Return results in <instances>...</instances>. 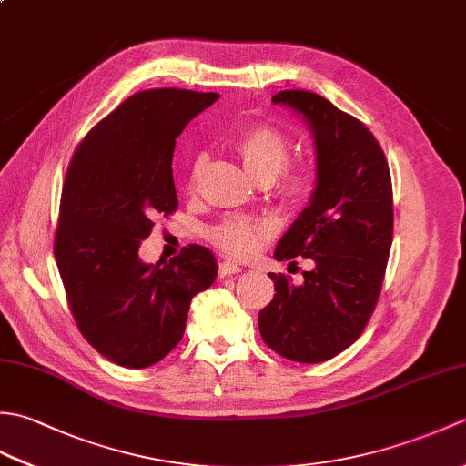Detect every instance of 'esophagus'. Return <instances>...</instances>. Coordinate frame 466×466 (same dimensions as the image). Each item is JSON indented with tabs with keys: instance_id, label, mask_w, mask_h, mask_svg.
Instances as JSON below:
<instances>
[{
	"instance_id": "esophagus-1",
	"label": "esophagus",
	"mask_w": 466,
	"mask_h": 466,
	"mask_svg": "<svg viewBox=\"0 0 466 466\" xmlns=\"http://www.w3.org/2000/svg\"><path fill=\"white\" fill-rule=\"evenodd\" d=\"M242 270V266L236 262V260H222L220 262V276L224 279V276H232V274H238Z\"/></svg>"
}]
</instances>
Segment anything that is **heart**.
Here are the masks:
<instances>
[{"mask_svg":"<svg viewBox=\"0 0 466 466\" xmlns=\"http://www.w3.org/2000/svg\"><path fill=\"white\" fill-rule=\"evenodd\" d=\"M236 152L250 176L256 180H272L280 174L286 160H289L290 146L284 134L272 126H254L244 130L236 137ZM204 164V154H196L192 160L190 180L194 182L198 172ZM312 182L310 167L299 166L284 174L280 182V190L289 198H300L309 192ZM274 234V224L264 218H242L230 216L224 218L210 228V240L224 252L236 256H248L256 252L260 246Z\"/></svg>","mask_w":466,"mask_h":466,"instance_id":"b5f03b06","label":"heart"}]
</instances>
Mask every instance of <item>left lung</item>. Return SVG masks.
Segmentation results:
<instances>
[{
	"instance_id": "obj_1",
	"label": "left lung",
	"mask_w": 466,
	"mask_h": 466,
	"mask_svg": "<svg viewBox=\"0 0 466 466\" xmlns=\"http://www.w3.org/2000/svg\"><path fill=\"white\" fill-rule=\"evenodd\" d=\"M272 104L302 116L314 137L310 202L286 230L276 260L309 258L294 284L270 272L274 299L260 310L262 340L294 362H324L362 334L379 300L392 244V182L382 147L326 97L286 90Z\"/></svg>"
}]
</instances>
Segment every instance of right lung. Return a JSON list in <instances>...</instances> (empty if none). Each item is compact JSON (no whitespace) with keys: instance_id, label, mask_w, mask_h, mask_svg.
Returning <instances> with one entry per match:
<instances>
[{"instance_id":"1","label":"right lung","mask_w":466,"mask_h":466,"mask_svg":"<svg viewBox=\"0 0 466 466\" xmlns=\"http://www.w3.org/2000/svg\"><path fill=\"white\" fill-rule=\"evenodd\" d=\"M162 87L134 94L92 127L69 162L54 254L77 329L126 369L160 362L182 340L187 310L210 289L218 262L187 246L170 262L137 250L157 216L176 210V137L218 100Z\"/></svg>"}]
</instances>
